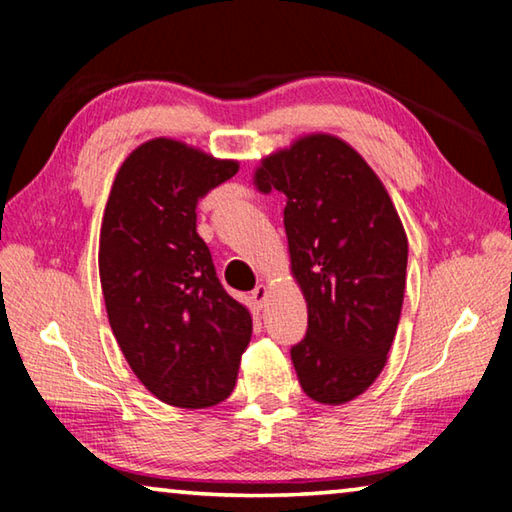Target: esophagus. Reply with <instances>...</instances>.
Returning <instances> with one entry per match:
<instances>
[{"mask_svg": "<svg viewBox=\"0 0 512 512\" xmlns=\"http://www.w3.org/2000/svg\"><path fill=\"white\" fill-rule=\"evenodd\" d=\"M266 298H268V289L264 287V284H257L253 293H250V300H253V305L257 309H262L266 305Z\"/></svg>", "mask_w": 512, "mask_h": 512, "instance_id": "1", "label": "esophagus"}]
</instances>
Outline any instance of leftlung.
Wrapping results in <instances>:
<instances>
[{
  "label": "left lung",
  "mask_w": 512,
  "mask_h": 512,
  "mask_svg": "<svg viewBox=\"0 0 512 512\" xmlns=\"http://www.w3.org/2000/svg\"><path fill=\"white\" fill-rule=\"evenodd\" d=\"M259 192H282L307 334L291 348L311 400L345 404L384 370L400 323L409 241L377 173L334 135H305L262 160Z\"/></svg>",
  "instance_id": "1"
}]
</instances>
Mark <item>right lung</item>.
<instances>
[{
  "label": "right lung",
  "instance_id": "right-lung-1",
  "mask_svg": "<svg viewBox=\"0 0 512 512\" xmlns=\"http://www.w3.org/2000/svg\"><path fill=\"white\" fill-rule=\"evenodd\" d=\"M183 142L149 140L112 183L99 239V275L112 334L137 379L164 404L205 409L237 381L253 334L250 311L221 287L196 205L235 176Z\"/></svg>",
  "mask_w": 512,
  "mask_h": 512
}]
</instances>
